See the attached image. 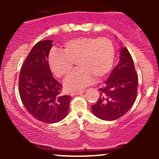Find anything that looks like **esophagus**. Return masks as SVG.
Returning <instances> with one entry per match:
<instances>
[{"mask_svg":"<svg viewBox=\"0 0 159 159\" xmlns=\"http://www.w3.org/2000/svg\"><path fill=\"white\" fill-rule=\"evenodd\" d=\"M84 92H85V90H78V91H75V92L71 93V96H75V95H79V94L83 93H84Z\"/></svg>","mask_w":159,"mask_h":159,"instance_id":"1","label":"esophagus"}]
</instances>
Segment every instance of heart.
I'll list each match as a JSON object with an SVG mask.
<instances>
[{
  "label": "heart",
  "instance_id": "obj_1",
  "mask_svg": "<svg viewBox=\"0 0 159 159\" xmlns=\"http://www.w3.org/2000/svg\"><path fill=\"white\" fill-rule=\"evenodd\" d=\"M115 60L114 43L107 37L81 36L66 42L61 51L52 50L48 58L51 71L57 78L71 72L75 61L78 69L65 79L69 91L80 90L94 81V76L102 78L110 73Z\"/></svg>",
  "mask_w": 159,
  "mask_h": 159
}]
</instances>
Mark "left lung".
I'll return each mask as SVG.
<instances>
[{
  "mask_svg": "<svg viewBox=\"0 0 159 159\" xmlns=\"http://www.w3.org/2000/svg\"><path fill=\"white\" fill-rule=\"evenodd\" d=\"M120 52V62L100 88L98 102L91 107L95 116L107 121L126 114L134 105L138 92V77L132 56L125 47H122Z\"/></svg>",
  "mask_w": 159,
  "mask_h": 159,
  "instance_id": "left-lung-1",
  "label": "left lung"
}]
</instances>
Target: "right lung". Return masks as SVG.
<instances>
[{
	"mask_svg": "<svg viewBox=\"0 0 159 159\" xmlns=\"http://www.w3.org/2000/svg\"><path fill=\"white\" fill-rule=\"evenodd\" d=\"M52 40L39 41L33 47L21 68L19 95L29 114L39 121L54 123L69 111L70 96H61L62 84L53 77L48 63Z\"/></svg>",
	"mask_w": 159,
	"mask_h": 159,
	"instance_id": "right-lung-1",
	"label": "right lung"
}]
</instances>
